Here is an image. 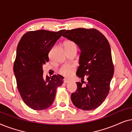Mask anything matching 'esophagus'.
I'll return each instance as SVG.
<instances>
[{"instance_id": "esophagus-1", "label": "esophagus", "mask_w": 132, "mask_h": 132, "mask_svg": "<svg viewBox=\"0 0 132 132\" xmlns=\"http://www.w3.org/2000/svg\"><path fill=\"white\" fill-rule=\"evenodd\" d=\"M70 80L69 79H64V82L65 83V84H68V82H70Z\"/></svg>"}]
</instances>
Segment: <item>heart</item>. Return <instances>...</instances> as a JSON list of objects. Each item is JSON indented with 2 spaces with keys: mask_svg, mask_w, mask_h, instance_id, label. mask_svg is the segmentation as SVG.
<instances>
[{
  "mask_svg": "<svg viewBox=\"0 0 132 132\" xmlns=\"http://www.w3.org/2000/svg\"><path fill=\"white\" fill-rule=\"evenodd\" d=\"M65 47H76V44L71 41H68L65 43ZM77 48V47H76ZM75 70V66L74 65H64L60 69V72L62 75L65 76H70L73 74Z\"/></svg>",
  "mask_w": 132,
  "mask_h": 132,
  "instance_id": "obj_1",
  "label": "heart"
}]
</instances>
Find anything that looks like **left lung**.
<instances>
[{"instance_id":"left-lung-1","label":"left lung","mask_w":132,"mask_h":132,"mask_svg":"<svg viewBox=\"0 0 132 132\" xmlns=\"http://www.w3.org/2000/svg\"><path fill=\"white\" fill-rule=\"evenodd\" d=\"M62 36L75 43L81 51L80 65L76 72L81 83L76 82V91L71 95L72 102L76 107L84 111L96 109L109 94L114 72L109 43L95 29L67 30ZM85 78L88 82L83 86Z\"/></svg>"}]
</instances>
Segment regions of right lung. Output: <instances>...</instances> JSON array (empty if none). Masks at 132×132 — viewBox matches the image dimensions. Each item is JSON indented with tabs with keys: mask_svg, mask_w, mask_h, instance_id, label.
<instances>
[{
	"mask_svg": "<svg viewBox=\"0 0 132 132\" xmlns=\"http://www.w3.org/2000/svg\"><path fill=\"white\" fill-rule=\"evenodd\" d=\"M65 30L30 31L18 44L14 64L17 88L23 102L34 110L47 109L53 104L57 87L64 77L53 75L43 77V65L48 62V55Z\"/></svg>",
	"mask_w": 132,
	"mask_h": 132,
	"instance_id": "add662e5",
	"label": "right lung"
}]
</instances>
